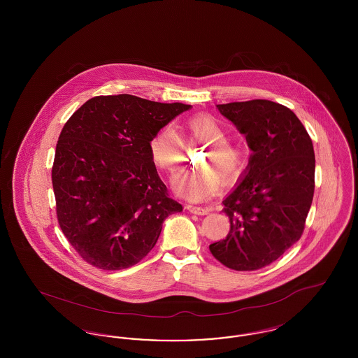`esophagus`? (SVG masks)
Instances as JSON below:
<instances>
[{"label": "esophagus", "instance_id": "34e87169", "mask_svg": "<svg viewBox=\"0 0 358 358\" xmlns=\"http://www.w3.org/2000/svg\"><path fill=\"white\" fill-rule=\"evenodd\" d=\"M185 208H187V210H189L190 213H194V215H199V216H204V215H208V213L210 212V209H209V208H203V206L187 205Z\"/></svg>", "mask_w": 358, "mask_h": 358}]
</instances>
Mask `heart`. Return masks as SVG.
Returning <instances> with one entry per match:
<instances>
[{"label":"heart","mask_w":358,"mask_h":358,"mask_svg":"<svg viewBox=\"0 0 358 358\" xmlns=\"http://www.w3.org/2000/svg\"><path fill=\"white\" fill-rule=\"evenodd\" d=\"M187 139L204 143L205 152L196 171L184 174L173 182L174 190L190 201H205L213 197L222 185V178L234 180L243 169V155L227 141L222 123L210 115H197L187 122ZM154 165L169 176L181 171L184 162L182 141L171 126L158 130L149 142Z\"/></svg>","instance_id":"obj_1"}]
</instances>
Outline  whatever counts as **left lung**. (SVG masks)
<instances>
[{
  "label": "left lung",
  "mask_w": 358,
  "mask_h": 358,
  "mask_svg": "<svg viewBox=\"0 0 358 358\" xmlns=\"http://www.w3.org/2000/svg\"><path fill=\"white\" fill-rule=\"evenodd\" d=\"M216 107L245 136L252 153L222 201L229 234L209 250L228 268L259 270L283 255L303 232L314 194L313 142L283 104L255 99Z\"/></svg>",
  "instance_id": "obj_1"
}]
</instances>
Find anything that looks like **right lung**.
<instances>
[{"label": "right lung", "mask_w": 358, "mask_h": 358, "mask_svg": "<svg viewBox=\"0 0 358 358\" xmlns=\"http://www.w3.org/2000/svg\"><path fill=\"white\" fill-rule=\"evenodd\" d=\"M192 106L120 94L95 96L64 124L52 168L60 228L101 270H123L148 255L162 222L182 210L149 153L152 136Z\"/></svg>", "instance_id": "add662e5"}]
</instances>
